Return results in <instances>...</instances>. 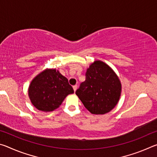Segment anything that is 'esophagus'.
Segmentation results:
<instances>
[{
  "instance_id": "esophagus-1",
  "label": "esophagus",
  "mask_w": 157,
  "mask_h": 157,
  "mask_svg": "<svg viewBox=\"0 0 157 157\" xmlns=\"http://www.w3.org/2000/svg\"><path fill=\"white\" fill-rule=\"evenodd\" d=\"M77 87H78V86H77V85H74V86H73V90H74V92H75V91L77 90Z\"/></svg>"
}]
</instances>
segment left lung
Listing matches in <instances>:
<instances>
[{
	"label": "left lung",
	"instance_id": "left-lung-1",
	"mask_svg": "<svg viewBox=\"0 0 157 157\" xmlns=\"http://www.w3.org/2000/svg\"><path fill=\"white\" fill-rule=\"evenodd\" d=\"M86 79L77 89L86 109L93 114H105L114 108L121 96V84L109 66L95 61L85 74Z\"/></svg>",
	"mask_w": 157,
	"mask_h": 157
}]
</instances>
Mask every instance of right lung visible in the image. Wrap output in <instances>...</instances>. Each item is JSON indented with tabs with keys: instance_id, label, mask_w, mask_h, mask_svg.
<instances>
[{
	"instance_id": "right-lung-1",
	"label": "right lung",
	"mask_w": 157,
	"mask_h": 157,
	"mask_svg": "<svg viewBox=\"0 0 157 157\" xmlns=\"http://www.w3.org/2000/svg\"><path fill=\"white\" fill-rule=\"evenodd\" d=\"M73 92L68 79L55 69L41 73L32 81L28 89L33 105L44 111L58 108L64 98Z\"/></svg>"
}]
</instances>
